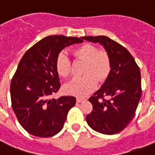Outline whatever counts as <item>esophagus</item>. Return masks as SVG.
I'll return each instance as SVG.
<instances>
[{"instance_id": "esophagus-1", "label": "esophagus", "mask_w": 155, "mask_h": 155, "mask_svg": "<svg viewBox=\"0 0 155 155\" xmlns=\"http://www.w3.org/2000/svg\"><path fill=\"white\" fill-rule=\"evenodd\" d=\"M86 101V100H85L84 98H81V97L76 98V102H77V103H82V102H84V101Z\"/></svg>"}]
</instances>
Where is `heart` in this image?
I'll return each mask as SVG.
<instances>
[{"instance_id": "heart-1", "label": "heart", "mask_w": 155, "mask_h": 155, "mask_svg": "<svg viewBox=\"0 0 155 155\" xmlns=\"http://www.w3.org/2000/svg\"><path fill=\"white\" fill-rule=\"evenodd\" d=\"M73 54L77 60L84 61L83 76L74 78L65 85L69 94L83 97L94 91L97 81L104 82L111 72L110 56L106 51L98 50L93 45L83 44L73 50ZM55 67L60 76L68 77L71 74V62L64 53L58 54Z\"/></svg>"}]
</instances>
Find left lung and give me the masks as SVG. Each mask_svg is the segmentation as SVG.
<instances>
[{"label":"left lung","mask_w":155,"mask_h":155,"mask_svg":"<svg viewBox=\"0 0 155 155\" xmlns=\"http://www.w3.org/2000/svg\"><path fill=\"white\" fill-rule=\"evenodd\" d=\"M82 39L102 45L110 56L112 66L102 87L89 99L93 110L86 116V121L99 133H119L135 115L141 98L140 67L126 48L107 36H84Z\"/></svg>","instance_id":"8db88e82"}]
</instances>
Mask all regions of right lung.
<instances>
[{
  "label": "right lung",
  "instance_id": "right-lung-1",
  "mask_svg": "<svg viewBox=\"0 0 155 155\" xmlns=\"http://www.w3.org/2000/svg\"><path fill=\"white\" fill-rule=\"evenodd\" d=\"M81 42L82 37L49 35L30 48L19 62L11 83L12 106L29 134L47 138L62 130L76 99L51 98L61 88L55 61L64 47Z\"/></svg>",
  "mask_w": 155,
  "mask_h": 155
}]
</instances>
